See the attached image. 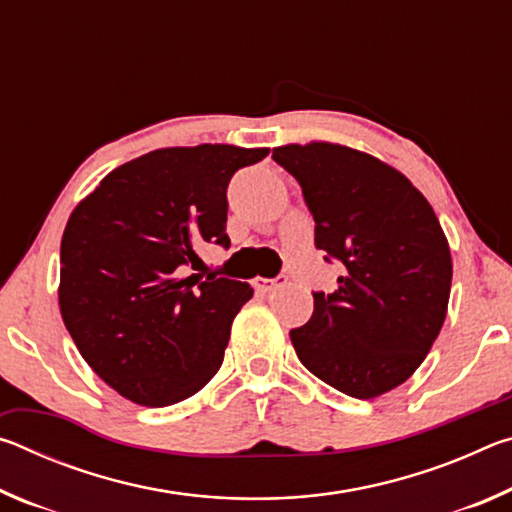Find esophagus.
I'll return each instance as SVG.
<instances>
[{"mask_svg": "<svg viewBox=\"0 0 512 512\" xmlns=\"http://www.w3.org/2000/svg\"><path fill=\"white\" fill-rule=\"evenodd\" d=\"M282 284H287V275H277L273 280H266V277H255L253 280V287L257 291H273L277 287H282Z\"/></svg>", "mask_w": 512, "mask_h": 512, "instance_id": "obj_1", "label": "esophagus"}]
</instances>
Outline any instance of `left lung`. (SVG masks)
<instances>
[{
  "instance_id": "1",
  "label": "left lung",
  "mask_w": 512,
  "mask_h": 512,
  "mask_svg": "<svg viewBox=\"0 0 512 512\" xmlns=\"http://www.w3.org/2000/svg\"><path fill=\"white\" fill-rule=\"evenodd\" d=\"M314 216V244L339 262V287L314 291L309 323L291 329L298 359L357 400L393 391L431 350L447 316L452 255L418 189L400 171L341 144L273 149Z\"/></svg>"
}]
</instances>
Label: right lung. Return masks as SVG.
Returning a JSON list of instances; mask_svg holds the SVG:
<instances>
[{
	"label": "right lung",
	"mask_w": 512,
	"mask_h": 512,
	"mask_svg": "<svg viewBox=\"0 0 512 512\" xmlns=\"http://www.w3.org/2000/svg\"><path fill=\"white\" fill-rule=\"evenodd\" d=\"M268 149L198 144L121 164L76 205L60 241L58 302L88 366L126 400L169 406L223 363L248 282L192 273L228 248V183Z\"/></svg>",
	"instance_id": "1"
}]
</instances>
